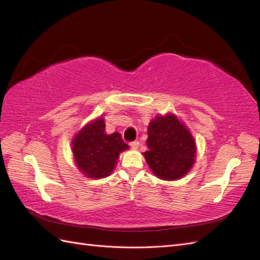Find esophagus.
Instances as JSON below:
<instances>
[{
	"label": "esophagus",
	"instance_id": "1",
	"mask_svg": "<svg viewBox=\"0 0 260 260\" xmlns=\"http://www.w3.org/2000/svg\"><path fill=\"white\" fill-rule=\"evenodd\" d=\"M139 145H140L139 141H133V142L130 143V146H131L133 149H137V148L139 147Z\"/></svg>",
	"mask_w": 260,
	"mask_h": 260
}]
</instances>
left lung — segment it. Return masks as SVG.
<instances>
[{
  "instance_id": "obj_1",
  "label": "left lung",
  "mask_w": 260,
  "mask_h": 260,
  "mask_svg": "<svg viewBox=\"0 0 260 260\" xmlns=\"http://www.w3.org/2000/svg\"><path fill=\"white\" fill-rule=\"evenodd\" d=\"M147 136L148 151L143 155L157 177L177 180L187 174L195 161V141L174 114L156 116L148 125Z\"/></svg>"
}]
</instances>
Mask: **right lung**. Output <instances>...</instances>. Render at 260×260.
Instances as JSON below:
<instances>
[{
	"mask_svg": "<svg viewBox=\"0 0 260 260\" xmlns=\"http://www.w3.org/2000/svg\"><path fill=\"white\" fill-rule=\"evenodd\" d=\"M75 162L89 178H104L112 174L119 154L128 149L121 135H106L103 118H98L77 133L73 140Z\"/></svg>",
	"mask_w": 260,
	"mask_h": 260,
	"instance_id": "right-lung-1",
	"label": "right lung"
}]
</instances>
